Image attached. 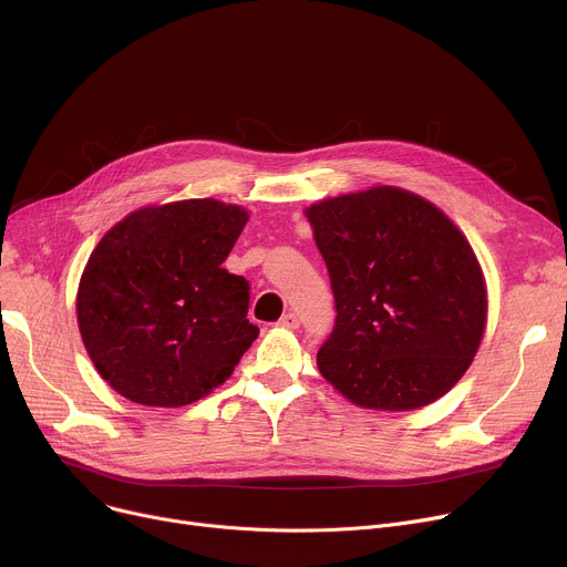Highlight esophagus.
Wrapping results in <instances>:
<instances>
[{"instance_id":"esophagus-1","label":"esophagus","mask_w":567,"mask_h":567,"mask_svg":"<svg viewBox=\"0 0 567 567\" xmlns=\"http://www.w3.org/2000/svg\"><path fill=\"white\" fill-rule=\"evenodd\" d=\"M277 324L284 327V329H297L299 327V318L295 316V312H286V316Z\"/></svg>"}]
</instances>
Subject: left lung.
<instances>
[{"instance_id":"obj_1","label":"left lung","mask_w":567,"mask_h":567,"mask_svg":"<svg viewBox=\"0 0 567 567\" xmlns=\"http://www.w3.org/2000/svg\"><path fill=\"white\" fill-rule=\"evenodd\" d=\"M329 268L336 327L318 369L364 410L408 412L449 394L486 329L488 292L464 231L401 186L303 209Z\"/></svg>"}]
</instances>
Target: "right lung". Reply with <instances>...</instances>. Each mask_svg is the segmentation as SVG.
I'll return each mask as SVG.
<instances>
[{"instance_id": "add662e5", "label": "right lung", "mask_w": 567, "mask_h": 567, "mask_svg": "<svg viewBox=\"0 0 567 567\" xmlns=\"http://www.w3.org/2000/svg\"><path fill=\"white\" fill-rule=\"evenodd\" d=\"M249 214L192 198L148 205L99 240L76 292L79 331L101 379L123 399L182 408L223 385L259 329L249 286L223 261Z\"/></svg>"}]
</instances>
